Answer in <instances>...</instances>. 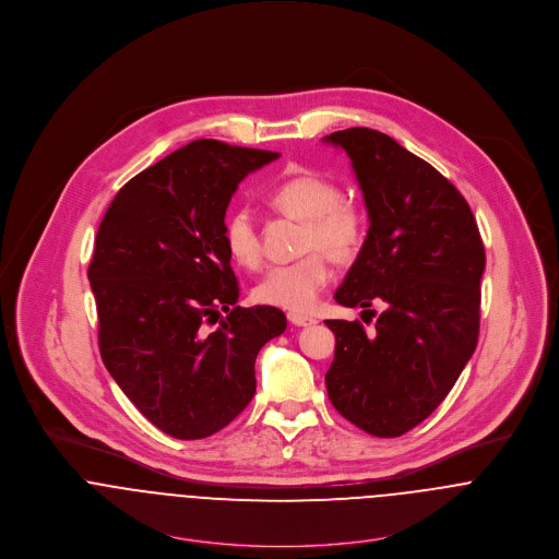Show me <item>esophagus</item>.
<instances>
[{"label":"esophagus","instance_id":"34e87169","mask_svg":"<svg viewBox=\"0 0 559 559\" xmlns=\"http://www.w3.org/2000/svg\"><path fill=\"white\" fill-rule=\"evenodd\" d=\"M288 320H290L295 326H310V324H314V322H317L312 317L297 314V312H290V314H288Z\"/></svg>","mask_w":559,"mask_h":559}]
</instances>
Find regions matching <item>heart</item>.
<instances>
[{"label": "heart", "mask_w": 559, "mask_h": 559, "mask_svg": "<svg viewBox=\"0 0 559 559\" xmlns=\"http://www.w3.org/2000/svg\"><path fill=\"white\" fill-rule=\"evenodd\" d=\"M269 202L280 213L306 224L304 258L290 264L271 266L253 286V299L262 306H273L290 312H308L319 301L322 288L331 277L329 258L350 260L366 237L364 211L342 200L337 182L314 169H290L269 193ZM222 240L228 255L242 266L255 269L262 258L260 235L253 215L247 209L233 211L224 219ZM317 248L321 250L316 251Z\"/></svg>", "instance_id": "heart-1"}]
</instances>
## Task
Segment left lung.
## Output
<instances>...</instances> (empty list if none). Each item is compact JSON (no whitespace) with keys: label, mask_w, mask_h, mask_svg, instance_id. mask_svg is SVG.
<instances>
[{"label":"left lung","mask_w":559,"mask_h":559,"mask_svg":"<svg viewBox=\"0 0 559 559\" xmlns=\"http://www.w3.org/2000/svg\"><path fill=\"white\" fill-rule=\"evenodd\" d=\"M324 142L348 155L370 219L333 297L364 312L388 306L374 333L324 320L335 333L326 394L368 435L400 437L443 402L476 350L484 245L461 191L390 135L355 127Z\"/></svg>","instance_id":"obj_1"}]
</instances>
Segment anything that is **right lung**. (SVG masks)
<instances>
[{
	"label": "right lung",
	"mask_w": 559,
	"mask_h": 559,
	"mask_svg": "<svg viewBox=\"0 0 559 559\" xmlns=\"http://www.w3.org/2000/svg\"><path fill=\"white\" fill-rule=\"evenodd\" d=\"M277 157L195 140L131 178L98 226L87 280L103 364L174 439L228 426L255 394L260 348L286 329L277 308L237 306L222 240L240 180Z\"/></svg>",
	"instance_id": "obj_1"
}]
</instances>
